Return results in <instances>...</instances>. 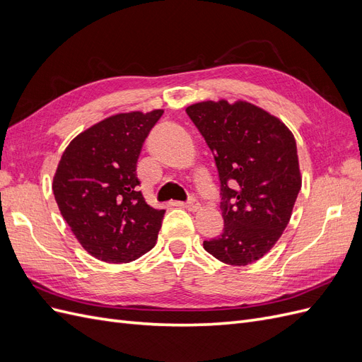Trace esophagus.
<instances>
[{
	"instance_id": "esophagus-1",
	"label": "esophagus",
	"mask_w": 362,
	"mask_h": 362,
	"mask_svg": "<svg viewBox=\"0 0 362 362\" xmlns=\"http://www.w3.org/2000/svg\"><path fill=\"white\" fill-rule=\"evenodd\" d=\"M185 208H187L189 211H198L199 208H201V204H199V201L194 198V196H190L189 198V201L185 202Z\"/></svg>"
}]
</instances>
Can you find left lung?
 <instances>
[{
  "label": "left lung",
  "mask_w": 362,
  "mask_h": 362,
  "mask_svg": "<svg viewBox=\"0 0 362 362\" xmlns=\"http://www.w3.org/2000/svg\"><path fill=\"white\" fill-rule=\"evenodd\" d=\"M211 149L221 180L223 233L204 249L231 266L264 257L287 228L302 187L291 131L262 108L204 101L185 108Z\"/></svg>",
  "instance_id": "8db88e82"
}]
</instances>
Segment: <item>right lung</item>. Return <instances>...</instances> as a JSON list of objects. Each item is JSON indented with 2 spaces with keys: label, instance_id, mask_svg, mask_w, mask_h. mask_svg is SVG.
<instances>
[{
  "label": "right lung",
  "instance_id": "right-lung-1",
  "mask_svg": "<svg viewBox=\"0 0 362 362\" xmlns=\"http://www.w3.org/2000/svg\"><path fill=\"white\" fill-rule=\"evenodd\" d=\"M163 110L107 117L64 149L52 180L54 198L80 245L105 262H129L156 246L164 210L137 190V160Z\"/></svg>",
  "mask_w": 362,
  "mask_h": 362
}]
</instances>
